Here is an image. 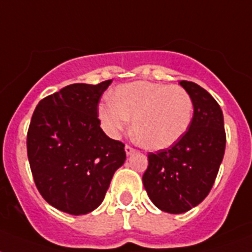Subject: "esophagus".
<instances>
[{
  "mask_svg": "<svg viewBox=\"0 0 252 252\" xmlns=\"http://www.w3.org/2000/svg\"><path fill=\"white\" fill-rule=\"evenodd\" d=\"M125 152H126V155H132V153H134L135 152V149L132 148V147H131V145H127L126 144V147H125Z\"/></svg>",
  "mask_w": 252,
  "mask_h": 252,
  "instance_id": "esophagus-1",
  "label": "esophagus"
}]
</instances>
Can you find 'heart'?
I'll return each instance as SVG.
<instances>
[{
	"mask_svg": "<svg viewBox=\"0 0 252 252\" xmlns=\"http://www.w3.org/2000/svg\"><path fill=\"white\" fill-rule=\"evenodd\" d=\"M192 96L180 86L138 81L118 86L114 100L101 103L97 116L104 131L117 138L132 118V134L145 148L159 151L184 136L192 124Z\"/></svg>",
	"mask_w": 252,
	"mask_h": 252,
	"instance_id": "b5f03b06",
	"label": "heart"
}]
</instances>
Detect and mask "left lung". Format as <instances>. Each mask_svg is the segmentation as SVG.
I'll list each match as a JSON object with an SVG mask.
<instances>
[{"instance_id": "left-lung-1", "label": "left lung", "mask_w": 252, "mask_h": 252, "mask_svg": "<svg viewBox=\"0 0 252 252\" xmlns=\"http://www.w3.org/2000/svg\"><path fill=\"white\" fill-rule=\"evenodd\" d=\"M192 96V124L178 143L148 153L143 184L159 210L186 213L207 197L225 152L223 112L205 89L190 81H180Z\"/></svg>"}]
</instances>
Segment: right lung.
I'll list each match as a JSON object with an SVG mask.
<instances>
[{
	"mask_svg": "<svg viewBox=\"0 0 252 252\" xmlns=\"http://www.w3.org/2000/svg\"><path fill=\"white\" fill-rule=\"evenodd\" d=\"M111 82L65 86L33 112L27 134L31 171L41 196L63 213L96 209L126 159L124 143L108 138L97 118V104Z\"/></svg>",
	"mask_w": 252,
	"mask_h": 252,
	"instance_id": "right-lung-1",
	"label": "right lung"
}]
</instances>
